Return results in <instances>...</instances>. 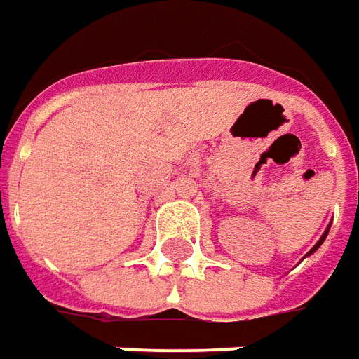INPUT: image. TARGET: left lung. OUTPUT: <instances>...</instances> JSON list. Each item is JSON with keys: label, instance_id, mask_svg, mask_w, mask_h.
I'll return each instance as SVG.
<instances>
[{"label": "left lung", "instance_id": "obj_1", "mask_svg": "<svg viewBox=\"0 0 359 359\" xmlns=\"http://www.w3.org/2000/svg\"><path fill=\"white\" fill-rule=\"evenodd\" d=\"M328 231H330V224H328V229H326V231H325V234H323V236H320V241L316 242L315 246L311 248V252H309V254H313V252H315V250H318V246H320V244L325 242V238H326V234H328ZM309 254H307V256H309Z\"/></svg>", "mask_w": 359, "mask_h": 359}]
</instances>
